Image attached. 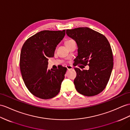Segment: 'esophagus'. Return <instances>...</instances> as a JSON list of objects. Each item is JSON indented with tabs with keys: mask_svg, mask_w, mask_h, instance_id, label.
Listing matches in <instances>:
<instances>
[{
	"mask_svg": "<svg viewBox=\"0 0 130 130\" xmlns=\"http://www.w3.org/2000/svg\"><path fill=\"white\" fill-rule=\"evenodd\" d=\"M67 68L68 70H71V69H73V67L72 66H67Z\"/></svg>",
	"mask_w": 130,
	"mask_h": 130,
	"instance_id": "1",
	"label": "esophagus"
}]
</instances>
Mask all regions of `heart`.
<instances>
[{"mask_svg":"<svg viewBox=\"0 0 130 130\" xmlns=\"http://www.w3.org/2000/svg\"><path fill=\"white\" fill-rule=\"evenodd\" d=\"M73 41V40H68L67 42H66V44H67V43H68V42H71V41Z\"/></svg>","mask_w":130,"mask_h":130,"instance_id":"heart-1","label":"heart"}]
</instances>
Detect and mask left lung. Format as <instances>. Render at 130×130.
<instances>
[{
  "label": "left lung",
  "instance_id": "1",
  "mask_svg": "<svg viewBox=\"0 0 130 130\" xmlns=\"http://www.w3.org/2000/svg\"><path fill=\"white\" fill-rule=\"evenodd\" d=\"M67 36L77 43L78 56L75 65L86 66L88 70L75 68L77 77L74 80L75 89L85 96H94L105 89L113 68L112 50L103 35L89 27L66 30Z\"/></svg>",
  "mask_w": 130,
  "mask_h": 130
}]
</instances>
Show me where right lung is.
Segmentation results:
<instances>
[{"instance_id":"obj_1","label":"right lung","mask_w":130,"mask_h":130,"mask_svg":"<svg viewBox=\"0 0 130 130\" xmlns=\"http://www.w3.org/2000/svg\"><path fill=\"white\" fill-rule=\"evenodd\" d=\"M63 31L43 30L25 41L20 53V68L28 90L34 95L49 99L57 95L67 68L48 69V58L54 56L56 47L65 36Z\"/></svg>"}]
</instances>
